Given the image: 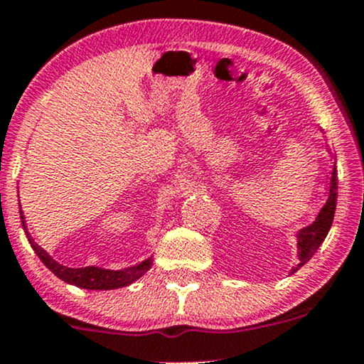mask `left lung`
I'll return each mask as SVG.
<instances>
[{"label": "left lung", "mask_w": 364, "mask_h": 364, "mask_svg": "<svg viewBox=\"0 0 364 364\" xmlns=\"http://www.w3.org/2000/svg\"><path fill=\"white\" fill-rule=\"evenodd\" d=\"M336 205H337V168H333L332 173H330L327 202H325V205L320 210V214L316 215L315 223L308 225V228L301 229L298 235L299 263L292 269V272L301 269L304 263L315 255L316 250H318V246L323 243V240L327 237L330 231V225H332L333 214H336Z\"/></svg>", "instance_id": "1"}]
</instances>
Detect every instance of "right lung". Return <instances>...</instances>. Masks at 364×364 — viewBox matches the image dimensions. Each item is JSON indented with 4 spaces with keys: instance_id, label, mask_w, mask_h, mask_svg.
Listing matches in <instances>:
<instances>
[{
    "instance_id": "right-lung-1",
    "label": "right lung",
    "mask_w": 364,
    "mask_h": 364,
    "mask_svg": "<svg viewBox=\"0 0 364 364\" xmlns=\"http://www.w3.org/2000/svg\"><path fill=\"white\" fill-rule=\"evenodd\" d=\"M22 214V212H20ZM23 219V215H22ZM25 228V220L22 223ZM28 243H31L34 252L37 253V257L43 260V263L48 267L49 270L54 275L61 279V281L73 284L77 287H83V289H95V291H106V289H118V287H124L128 284H132L133 281L141 277L152 265V260H145L139 263L135 267H129V269H123V270H104V269H97V267H83V269H68V267L60 265L58 262H54L48 253L41 248L39 245L28 236Z\"/></svg>"
}]
</instances>
